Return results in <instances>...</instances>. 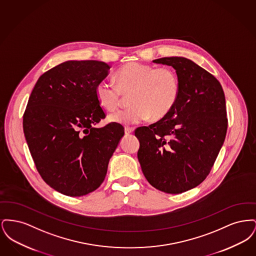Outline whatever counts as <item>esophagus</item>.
<instances>
[{"label": "esophagus", "instance_id": "34e87169", "mask_svg": "<svg viewBox=\"0 0 256 256\" xmlns=\"http://www.w3.org/2000/svg\"><path fill=\"white\" fill-rule=\"evenodd\" d=\"M134 128H130V126H126L124 128V134H130L134 132Z\"/></svg>", "mask_w": 256, "mask_h": 256}]
</instances>
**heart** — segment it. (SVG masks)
<instances>
[{"mask_svg":"<svg viewBox=\"0 0 256 256\" xmlns=\"http://www.w3.org/2000/svg\"><path fill=\"white\" fill-rule=\"evenodd\" d=\"M178 74L169 67H159L140 62H130L115 74V86L102 80L96 86L98 104L106 111L118 110L128 96V108L110 116V121L122 124L165 118L174 108L180 96Z\"/></svg>","mask_w":256,"mask_h":256,"instance_id":"heart-1","label":"heart"}]
</instances>
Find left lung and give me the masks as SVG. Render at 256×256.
<instances>
[{"instance_id":"8db88e82","label":"left lung","mask_w":256,"mask_h":256,"mask_svg":"<svg viewBox=\"0 0 256 256\" xmlns=\"http://www.w3.org/2000/svg\"><path fill=\"white\" fill-rule=\"evenodd\" d=\"M154 62L176 70L180 96L165 118L135 130L137 156L150 185L180 194L202 182L219 154L228 130L224 93L212 74L190 60L172 56Z\"/></svg>"}]
</instances>
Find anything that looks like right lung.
<instances>
[{
    "label": "right lung",
    "instance_id": "add662e5",
    "mask_svg": "<svg viewBox=\"0 0 256 256\" xmlns=\"http://www.w3.org/2000/svg\"><path fill=\"white\" fill-rule=\"evenodd\" d=\"M110 69L102 61L63 62L40 76L28 98L23 130L32 158L43 180L63 195L98 188L124 134L118 122L94 128L106 116L95 90Z\"/></svg>",
    "mask_w": 256,
    "mask_h": 256
}]
</instances>
